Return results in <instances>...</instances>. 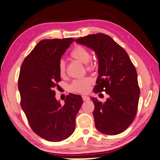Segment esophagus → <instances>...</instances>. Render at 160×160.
I'll return each instance as SVG.
<instances>
[{
  "label": "esophagus",
  "instance_id": "34e87169",
  "mask_svg": "<svg viewBox=\"0 0 160 160\" xmlns=\"http://www.w3.org/2000/svg\"><path fill=\"white\" fill-rule=\"evenodd\" d=\"M82 100L84 101H88L90 100V98L89 96H82Z\"/></svg>",
  "mask_w": 160,
  "mask_h": 160
}]
</instances>
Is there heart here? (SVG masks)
Instances as JSON below:
<instances>
[{
  "mask_svg": "<svg viewBox=\"0 0 160 160\" xmlns=\"http://www.w3.org/2000/svg\"><path fill=\"white\" fill-rule=\"evenodd\" d=\"M71 56L79 62L86 64L88 70H91L94 68L93 64L91 62V53L87 49L81 45H77L71 52ZM58 72L61 76H64L66 73V64L64 61L61 60L58 64ZM92 83V80L90 78H84L74 80L69 87L71 91L75 93H85L89 89L90 84Z\"/></svg>",
  "mask_w": 160,
  "mask_h": 160,
  "instance_id": "1",
  "label": "heart"
}]
</instances>
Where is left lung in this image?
I'll use <instances>...</instances> for the list:
<instances>
[{"label":"left lung","mask_w":160,"mask_h":160,"mask_svg":"<svg viewBox=\"0 0 160 160\" xmlns=\"http://www.w3.org/2000/svg\"><path fill=\"white\" fill-rule=\"evenodd\" d=\"M76 42L93 49L98 56L99 75L93 92L109 96L105 102L91 98L96 127L104 134H120L133 122L138 111L140 91L135 66L127 52L104 33L81 37Z\"/></svg>","instance_id":"8db88e82"}]
</instances>
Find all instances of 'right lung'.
<instances>
[{
    "label": "right lung",
    "mask_w": 160,
    "mask_h": 160,
    "mask_svg": "<svg viewBox=\"0 0 160 160\" xmlns=\"http://www.w3.org/2000/svg\"><path fill=\"white\" fill-rule=\"evenodd\" d=\"M73 41V38L42 40L20 67V105L33 131L49 142L62 141L72 135L82 104L81 96L70 93L62 105L54 91L61 80L58 62Z\"/></svg>",
    "instance_id": "right-lung-1"
}]
</instances>
